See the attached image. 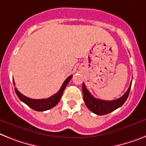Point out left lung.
I'll list each match as a JSON object with an SVG mask.
<instances>
[{"label": "left lung", "mask_w": 146, "mask_h": 146, "mask_svg": "<svg viewBox=\"0 0 146 146\" xmlns=\"http://www.w3.org/2000/svg\"><path fill=\"white\" fill-rule=\"evenodd\" d=\"M132 82V81H131ZM131 82L130 84L128 90L125 92V94L117 100H112V101H106V100H102L96 99L92 96L88 90L85 87V84L83 82L82 84V93L84 101L88 108L94 113L97 115H105L109 113L115 111L116 109L121 107L125 102L128 99L131 87Z\"/></svg>", "instance_id": "8db88e82"}]
</instances>
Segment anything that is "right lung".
<instances>
[{
    "label": "right lung",
    "instance_id": "obj_1",
    "mask_svg": "<svg viewBox=\"0 0 146 146\" xmlns=\"http://www.w3.org/2000/svg\"><path fill=\"white\" fill-rule=\"evenodd\" d=\"M72 77H73L72 75L70 76L69 77H67L65 81L64 82L62 86L60 88V90L56 94L52 95V96H50L47 99L34 100V99H31V98H28L27 96H24L22 94H21L20 92L17 90L16 88H15V91L17 96L20 99L21 101L23 102L26 105H27L29 108H31L32 109H33L36 111H44L55 107L58 103V102L60 101L62 94H63L64 90L67 87V84L70 81V79H72ZM13 83L15 84L14 82H13Z\"/></svg>",
    "mask_w": 146,
    "mask_h": 146
}]
</instances>
